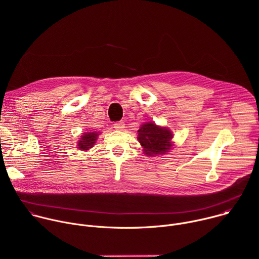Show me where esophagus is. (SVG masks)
Listing matches in <instances>:
<instances>
[{
  "label": "esophagus",
  "mask_w": 259,
  "mask_h": 259,
  "mask_svg": "<svg viewBox=\"0 0 259 259\" xmlns=\"http://www.w3.org/2000/svg\"><path fill=\"white\" fill-rule=\"evenodd\" d=\"M114 128H115L116 130H123V129L125 128V124H124L123 121L116 122V123L114 124Z\"/></svg>",
  "instance_id": "esophagus-1"
}]
</instances>
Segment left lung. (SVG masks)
<instances>
[{
	"instance_id": "8db88e82",
	"label": "left lung",
	"mask_w": 259,
	"mask_h": 259,
	"mask_svg": "<svg viewBox=\"0 0 259 259\" xmlns=\"http://www.w3.org/2000/svg\"><path fill=\"white\" fill-rule=\"evenodd\" d=\"M137 132V139L141 146H143L144 155H163L167 153L172 146L171 138L173 135L171 131L166 128L159 127L152 122L143 124Z\"/></svg>"
}]
</instances>
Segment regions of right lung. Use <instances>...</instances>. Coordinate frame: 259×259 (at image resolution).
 <instances>
[{
    "label": "right lung",
    "instance_id": "right-lung-1",
    "mask_svg": "<svg viewBox=\"0 0 259 259\" xmlns=\"http://www.w3.org/2000/svg\"><path fill=\"white\" fill-rule=\"evenodd\" d=\"M97 135L98 133L96 132H87V133H84L82 135V138L81 140L79 141V149H81L82 151H87L89 150L90 147L94 146V143L96 142V138H97Z\"/></svg>",
    "mask_w": 259,
    "mask_h": 259
}]
</instances>
